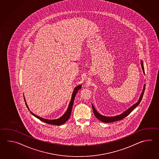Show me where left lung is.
Returning <instances> with one entry per match:
<instances>
[{
    "instance_id": "obj_1",
    "label": "left lung",
    "mask_w": 159,
    "mask_h": 159,
    "mask_svg": "<svg viewBox=\"0 0 159 159\" xmlns=\"http://www.w3.org/2000/svg\"><path fill=\"white\" fill-rule=\"evenodd\" d=\"M141 65H142L143 71L144 74H145V73H144V65H143V61H141ZM145 84H144V89H143V90L142 94L140 95V98H139V99L138 102H137L136 103H135V105L132 106L131 107H129V108L128 110H127L123 112L122 114H120V115H117V116H106L101 115V114H100L99 113H98L97 111L95 110V108H94L93 105H92V108H93V112H94V114L95 116V117L98 119H99V120H101L102 122H105V123H110V122L118 121V120H122L123 119L125 118V117H126L127 115H129V114L132 111V110H133L136 106H138L140 104V102L142 101L143 94H144V90H145Z\"/></svg>"
}]
</instances>
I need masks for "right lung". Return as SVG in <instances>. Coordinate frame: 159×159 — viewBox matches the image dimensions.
Instances as JSON below:
<instances>
[{
  "label": "right lung",
  "instance_id": "right-lung-1",
  "mask_svg": "<svg viewBox=\"0 0 159 159\" xmlns=\"http://www.w3.org/2000/svg\"><path fill=\"white\" fill-rule=\"evenodd\" d=\"M81 87H82V86H81V84H80V85H78L77 87H75V89H74L75 90L73 92L72 96H71V100H70V103H69V106H68V109H67L66 111L65 112V113L64 114L62 115L61 117H60V118L57 119H54V120L44 119L43 118H41V117L39 116H37V115H35L34 114L33 112H32L30 111V113H31L32 115H34V116L35 117H36L37 118L40 119V120L43 121V122L46 123L50 124V125H61L64 124L65 122H66V121L68 120V119L70 118V115H71V110H72V108H73V102H74V100H75V96L76 94L77 93L78 90H79L80 89H81ZM24 101H25V105H26V106H27L28 109L30 110V109L28 108V105H27V103H26V101H25V99L24 97Z\"/></svg>",
  "mask_w": 159,
  "mask_h": 159
}]
</instances>
